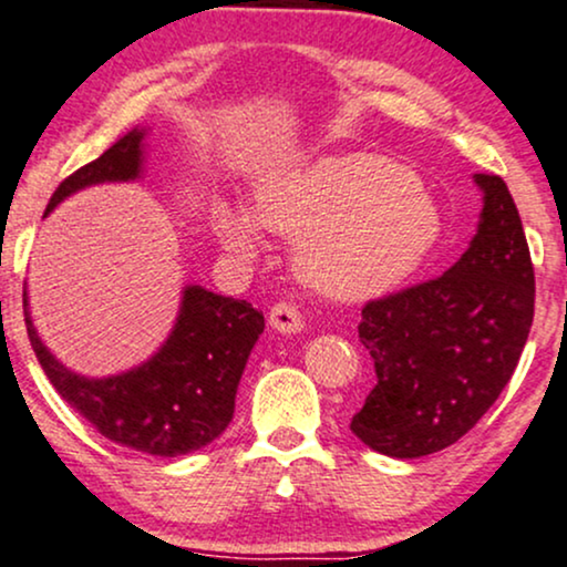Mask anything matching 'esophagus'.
I'll list each match as a JSON object with an SVG mask.
<instances>
[{"label": "esophagus", "mask_w": 567, "mask_h": 567, "mask_svg": "<svg viewBox=\"0 0 567 567\" xmlns=\"http://www.w3.org/2000/svg\"><path fill=\"white\" fill-rule=\"evenodd\" d=\"M268 323L281 334H299L305 329L302 312H299L291 302H278L276 308L270 310Z\"/></svg>", "instance_id": "34e87169"}]
</instances>
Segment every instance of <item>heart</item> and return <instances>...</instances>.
<instances>
[{
  "label": "heart",
  "instance_id": "heart-1",
  "mask_svg": "<svg viewBox=\"0 0 567 567\" xmlns=\"http://www.w3.org/2000/svg\"><path fill=\"white\" fill-rule=\"evenodd\" d=\"M215 228L241 257L257 251V228L291 238L302 284L355 302L384 295L424 262L441 236V212L392 158L337 153L265 177L251 215L219 204Z\"/></svg>",
  "mask_w": 567,
  "mask_h": 567
}]
</instances>
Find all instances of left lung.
I'll return each instance as SVG.
<instances>
[{
	"instance_id": "8db88e82",
	"label": "left lung",
	"mask_w": 567,
	"mask_h": 567,
	"mask_svg": "<svg viewBox=\"0 0 567 567\" xmlns=\"http://www.w3.org/2000/svg\"><path fill=\"white\" fill-rule=\"evenodd\" d=\"M475 183L481 223L458 262L361 312L377 384L350 430L384 456H427L467 435L507 388L534 323V265L512 193L498 175Z\"/></svg>"
}]
</instances>
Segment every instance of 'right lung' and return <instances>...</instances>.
<instances>
[{
  "instance_id": "right-lung-1",
  "label": "right lung",
  "mask_w": 567,
  "mask_h": 567,
  "mask_svg": "<svg viewBox=\"0 0 567 567\" xmlns=\"http://www.w3.org/2000/svg\"><path fill=\"white\" fill-rule=\"evenodd\" d=\"M145 130L135 126L103 156L58 185L44 217L73 193L100 183H132L143 175ZM25 331L47 379L100 435L151 456H185L209 445L230 424L236 390L251 348L262 334V312L246 299L185 286L177 321L145 363L113 377L65 369L33 329L23 289Z\"/></svg>"
}]
</instances>
